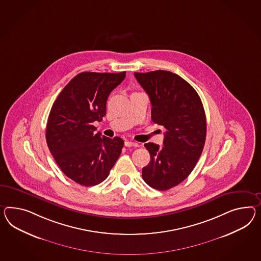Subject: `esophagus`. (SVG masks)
<instances>
[{
  "label": "esophagus",
  "mask_w": 261,
  "mask_h": 261,
  "mask_svg": "<svg viewBox=\"0 0 261 261\" xmlns=\"http://www.w3.org/2000/svg\"><path fill=\"white\" fill-rule=\"evenodd\" d=\"M125 146L126 147H139V145L137 143L134 142H130V141H125Z\"/></svg>",
  "instance_id": "esophagus-1"
}]
</instances>
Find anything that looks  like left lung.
Returning <instances> with one entry per match:
<instances>
[{"label": "left lung", "instance_id": "8db88e82", "mask_svg": "<svg viewBox=\"0 0 261 261\" xmlns=\"http://www.w3.org/2000/svg\"><path fill=\"white\" fill-rule=\"evenodd\" d=\"M148 94L151 120L166 128L163 147L147 143L150 154L142 177L150 187L167 190L191 173L206 137V117L199 94L178 74L158 70L134 73Z\"/></svg>", "mask_w": 261, "mask_h": 261}]
</instances>
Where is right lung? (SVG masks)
<instances>
[{
	"mask_svg": "<svg viewBox=\"0 0 261 261\" xmlns=\"http://www.w3.org/2000/svg\"><path fill=\"white\" fill-rule=\"evenodd\" d=\"M126 76L83 72L60 92L51 108L46 142L62 172L84 187L102 182L120 156L124 141L94 134V121L106 115L108 97Z\"/></svg>",
	"mask_w": 261,
	"mask_h": 261,
	"instance_id": "obj_1",
	"label": "right lung"
}]
</instances>
